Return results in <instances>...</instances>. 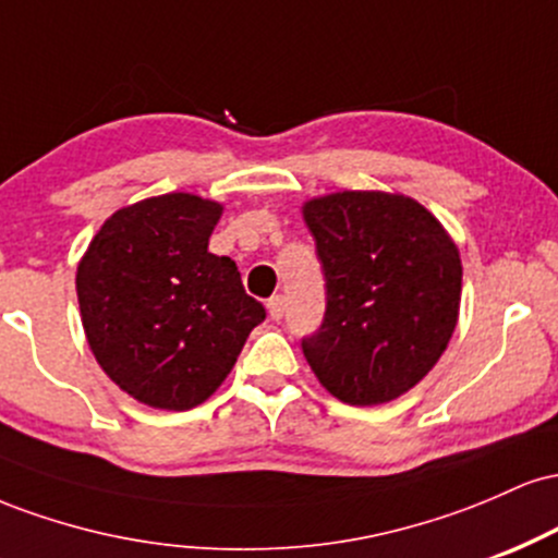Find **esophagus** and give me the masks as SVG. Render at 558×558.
Instances as JSON below:
<instances>
[{
    "label": "esophagus",
    "instance_id": "34e87169",
    "mask_svg": "<svg viewBox=\"0 0 558 558\" xmlns=\"http://www.w3.org/2000/svg\"><path fill=\"white\" fill-rule=\"evenodd\" d=\"M267 312H270V317H272V319H280V317H283V312H286V299H283V296H272V299H267Z\"/></svg>",
    "mask_w": 558,
    "mask_h": 558
}]
</instances>
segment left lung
<instances>
[{"label": "left lung", "instance_id": "1", "mask_svg": "<svg viewBox=\"0 0 558 558\" xmlns=\"http://www.w3.org/2000/svg\"><path fill=\"white\" fill-rule=\"evenodd\" d=\"M301 213L328 291L323 325L301 341L312 373L351 407L399 399L457 328V243L420 202L386 191H338Z\"/></svg>", "mask_w": 558, "mask_h": 558}]
</instances>
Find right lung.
I'll return each instance as SVG.
<instances>
[{"instance_id":"obj_1","label":"right lung","mask_w":558,"mask_h":558,"mask_svg":"<svg viewBox=\"0 0 558 558\" xmlns=\"http://www.w3.org/2000/svg\"><path fill=\"white\" fill-rule=\"evenodd\" d=\"M222 204L162 194L118 209L78 262L81 323L128 396L185 412L222 386L265 306L230 257L209 252Z\"/></svg>"}]
</instances>
